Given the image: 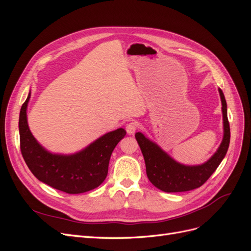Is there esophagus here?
Returning <instances> with one entry per match:
<instances>
[{"label": "esophagus", "mask_w": 251, "mask_h": 251, "mask_svg": "<svg viewBox=\"0 0 251 251\" xmlns=\"http://www.w3.org/2000/svg\"><path fill=\"white\" fill-rule=\"evenodd\" d=\"M137 127H138V125L136 124V123H130V124H127L126 126V133H127L128 135H133V134L136 132V130H137Z\"/></svg>", "instance_id": "obj_1"}]
</instances>
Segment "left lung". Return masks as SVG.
<instances>
[{"label": "left lung", "mask_w": 251, "mask_h": 251, "mask_svg": "<svg viewBox=\"0 0 251 251\" xmlns=\"http://www.w3.org/2000/svg\"><path fill=\"white\" fill-rule=\"evenodd\" d=\"M222 102L223 139L216 153L206 162L198 165H185L172 158L158 144L138 132L135 134L151 184L166 193L187 192L203 185L224 159L230 141V127L227 118V104L224 94L219 89Z\"/></svg>", "instance_id": "8db88e82"}]
</instances>
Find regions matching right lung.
Instances as JSON below:
<instances>
[{"instance_id": "add662e5", "label": "right lung", "mask_w": 251, "mask_h": 251, "mask_svg": "<svg viewBox=\"0 0 251 251\" xmlns=\"http://www.w3.org/2000/svg\"><path fill=\"white\" fill-rule=\"evenodd\" d=\"M30 96L31 92L22 105L19 119L21 151L29 170L45 184L67 194L86 193L100 186L107 178L112 151L126 134L125 128L102 135L74 154L51 153L30 132L27 120Z\"/></svg>"}]
</instances>
